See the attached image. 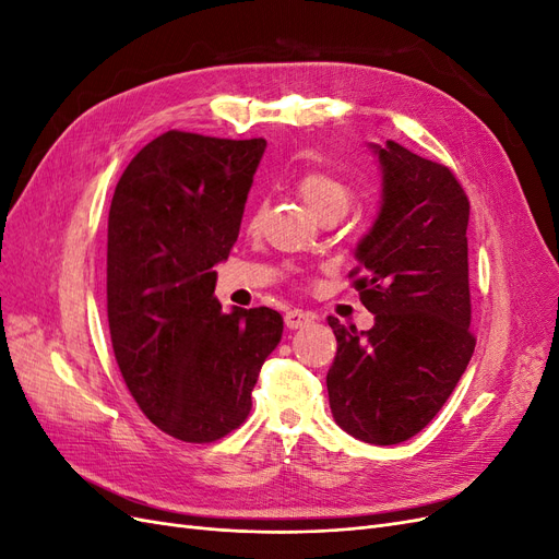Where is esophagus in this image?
I'll return each mask as SVG.
<instances>
[{"label":"esophagus","instance_id":"esophagus-1","mask_svg":"<svg viewBox=\"0 0 559 559\" xmlns=\"http://www.w3.org/2000/svg\"><path fill=\"white\" fill-rule=\"evenodd\" d=\"M312 321H314V314L306 312V310H289L284 314V324H286V329H292V331L306 329L308 324H312Z\"/></svg>","mask_w":559,"mask_h":559}]
</instances>
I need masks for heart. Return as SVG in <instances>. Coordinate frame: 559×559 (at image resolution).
<instances>
[{"label":"heart","mask_w":559,"mask_h":559,"mask_svg":"<svg viewBox=\"0 0 559 559\" xmlns=\"http://www.w3.org/2000/svg\"><path fill=\"white\" fill-rule=\"evenodd\" d=\"M298 193L317 214H343L352 200L349 183L326 170H310L298 179Z\"/></svg>","instance_id":"b5f03b06"}]
</instances>
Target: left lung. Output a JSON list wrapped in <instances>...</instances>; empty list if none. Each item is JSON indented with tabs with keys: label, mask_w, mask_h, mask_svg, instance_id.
<instances>
[{
	"label": "left lung",
	"mask_w": 559,
	"mask_h": 559,
	"mask_svg": "<svg viewBox=\"0 0 559 559\" xmlns=\"http://www.w3.org/2000/svg\"><path fill=\"white\" fill-rule=\"evenodd\" d=\"M382 170L373 228L352 270L370 331L335 317L337 352L326 386L333 419L370 445H396L425 429L466 370L476 337L468 294V198L450 167L386 140L370 144Z\"/></svg>",
	"instance_id": "obj_1"
}]
</instances>
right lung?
Instances as JSON below:
<instances>
[{
    "label": "right lung",
    "instance_id": "obj_1",
    "mask_svg": "<svg viewBox=\"0 0 559 559\" xmlns=\"http://www.w3.org/2000/svg\"><path fill=\"white\" fill-rule=\"evenodd\" d=\"M265 140L170 130L116 183L107 230V314L116 364L154 425L183 443L238 429L282 341L270 308L222 312L214 265L238 240Z\"/></svg>",
    "mask_w": 559,
    "mask_h": 559
}]
</instances>
